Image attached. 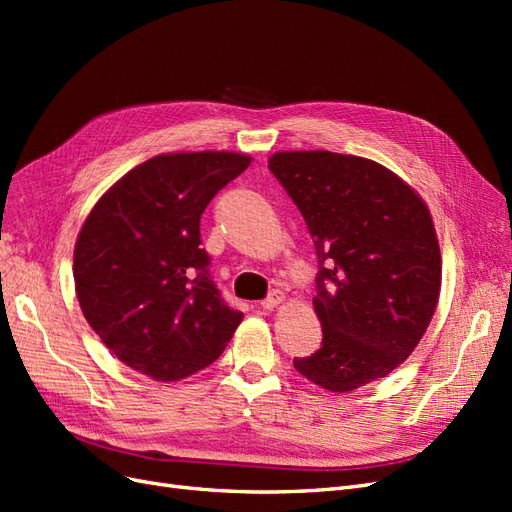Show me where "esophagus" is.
I'll return each instance as SVG.
<instances>
[{
    "instance_id": "esophagus-1",
    "label": "esophagus",
    "mask_w": 512,
    "mask_h": 512,
    "mask_svg": "<svg viewBox=\"0 0 512 512\" xmlns=\"http://www.w3.org/2000/svg\"><path fill=\"white\" fill-rule=\"evenodd\" d=\"M284 301V292L282 290H273L267 299H262L260 301V307L262 309H273V307H277Z\"/></svg>"
}]
</instances>
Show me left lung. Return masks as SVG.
Here are the masks:
<instances>
[{
	"mask_svg": "<svg viewBox=\"0 0 512 512\" xmlns=\"http://www.w3.org/2000/svg\"><path fill=\"white\" fill-rule=\"evenodd\" d=\"M269 170L316 245L322 346L294 369L331 393L389 376L436 312L442 258L423 198L382 164L333 151H280Z\"/></svg>",
	"mask_w": 512,
	"mask_h": 512,
	"instance_id": "obj_1",
	"label": "left lung"
}]
</instances>
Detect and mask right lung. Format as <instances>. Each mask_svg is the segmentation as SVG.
<instances>
[{"label":"right lung","mask_w":512,"mask_h":512,"mask_svg":"<svg viewBox=\"0 0 512 512\" xmlns=\"http://www.w3.org/2000/svg\"><path fill=\"white\" fill-rule=\"evenodd\" d=\"M252 158L162 153L123 175L74 247L83 316L121 363L173 382L211 365L243 318L224 303L200 247V215Z\"/></svg>","instance_id":"add662e5"}]
</instances>
